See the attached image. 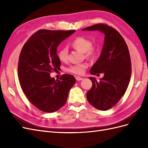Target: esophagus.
I'll list each match as a JSON object with an SVG mask.
<instances>
[{
	"label": "esophagus",
	"instance_id": "1",
	"mask_svg": "<svg viewBox=\"0 0 148 148\" xmlns=\"http://www.w3.org/2000/svg\"><path fill=\"white\" fill-rule=\"evenodd\" d=\"M75 78H76V79L77 80V81H81V80H83V78L80 77H76Z\"/></svg>",
	"mask_w": 148,
	"mask_h": 148
}]
</instances>
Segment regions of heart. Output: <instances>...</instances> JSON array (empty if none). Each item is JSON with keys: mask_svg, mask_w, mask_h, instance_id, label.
Listing matches in <instances>:
<instances>
[{"mask_svg": "<svg viewBox=\"0 0 148 148\" xmlns=\"http://www.w3.org/2000/svg\"><path fill=\"white\" fill-rule=\"evenodd\" d=\"M70 44L75 50L84 53V57L86 59H95L99 53V46L97 44H92L91 40L83 36L76 37L71 40ZM68 49L63 47L58 52L57 57L61 62H66L68 59ZM87 66L88 65L86 64L74 65L67 69V71L73 74L82 75L84 73Z\"/></svg>", "mask_w": 148, "mask_h": 148, "instance_id": "heart-1", "label": "heart"}]
</instances>
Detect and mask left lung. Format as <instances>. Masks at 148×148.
I'll use <instances>...</instances> for the list:
<instances>
[{"mask_svg":"<svg viewBox=\"0 0 148 148\" xmlns=\"http://www.w3.org/2000/svg\"><path fill=\"white\" fill-rule=\"evenodd\" d=\"M83 31H100L105 34L101 56L90 70L92 75L104 74L97 82L89 77L92 86L86 93L90 104L101 110L114 106L127 91L132 75V64L128 48L118 31L106 24L98 23Z\"/></svg>","mask_w":148,"mask_h":148,"instance_id":"8db88e82","label":"left lung"}]
</instances>
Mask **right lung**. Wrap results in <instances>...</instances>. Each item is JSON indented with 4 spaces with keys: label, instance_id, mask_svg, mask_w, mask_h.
Listing matches in <instances>:
<instances>
[{
    "label": "right lung",
    "instance_id": "obj_1",
    "mask_svg": "<svg viewBox=\"0 0 148 148\" xmlns=\"http://www.w3.org/2000/svg\"><path fill=\"white\" fill-rule=\"evenodd\" d=\"M75 30L41 29L33 34L22 48L18 65L21 88L28 100L38 109L51 113L66 102L76 82L73 75L64 74L60 80L50 77L61 65L57 55L60 43Z\"/></svg>",
    "mask_w": 148,
    "mask_h": 148
}]
</instances>
